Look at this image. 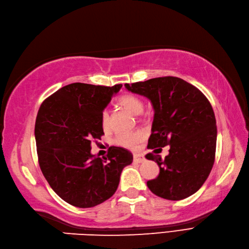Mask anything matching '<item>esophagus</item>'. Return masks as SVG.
I'll return each instance as SVG.
<instances>
[{"mask_svg":"<svg viewBox=\"0 0 249 249\" xmlns=\"http://www.w3.org/2000/svg\"><path fill=\"white\" fill-rule=\"evenodd\" d=\"M145 158L143 157V155H140V154H133V162L136 163H142L144 162Z\"/></svg>","mask_w":249,"mask_h":249,"instance_id":"obj_1","label":"esophagus"}]
</instances>
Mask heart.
Wrapping results in <instances>:
<instances>
[{
    "instance_id": "heart-1",
    "label": "heart",
    "mask_w": 249,
    "mask_h": 249,
    "mask_svg": "<svg viewBox=\"0 0 249 249\" xmlns=\"http://www.w3.org/2000/svg\"><path fill=\"white\" fill-rule=\"evenodd\" d=\"M118 105L124 108V109L128 110L132 114H140L144 109V103L142 99L132 93H126L121 95L118 99ZM101 124L104 129H108L110 126V114L106 109L101 113ZM143 139L144 132L142 130L121 132L114 139V143L119 146H122L124 148H133Z\"/></svg>"
}]
</instances>
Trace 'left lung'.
I'll return each instance as SVG.
<instances>
[{"mask_svg": "<svg viewBox=\"0 0 249 249\" xmlns=\"http://www.w3.org/2000/svg\"><path fill=\"white\" fill-rule=\"evenodd\" d=\"M148 98L155 108L149 149L170 145L164 160L150 152L160 174L147 181L151 193L179 201L194 195L207 180L215 158L216 125L208 99L196 86L177 76H162L125 84Z\"/></svg>", "mask_w": 249, "mask_h": 249, "instance_id": "1", "label": "left lung"}]
</instances>
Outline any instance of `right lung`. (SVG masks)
Returning a JSON list of instances; mask_svg holds the SVG:
<instances>
[{"label": "right lung", "mask_w": 249, "mask_h": 249, "mask_svg": "<svg viewBox=\"0 0 249 249\" xmlns=\"http://www.w3.org/2000/svg\"><path fill=\"white\" fill-rule=\"evenodd\" d=\"M121 87L72 83L44 100L37 111L40 168L50 187L70 205L88 208L109 199L123 168L132 162L131 152L116 146L103 159L90 154L91 142L104 135L101 113Z\"/></svg>", "instance_id": "add662e5"}]
</instances>
